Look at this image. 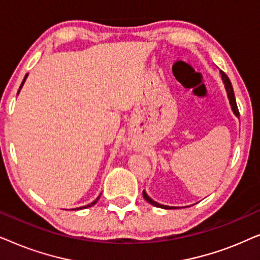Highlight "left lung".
<instances>
[{"mask_svg": "<svg viewBox=\"0 0 260 260\" xmlns=\"http://www.w3.org/2000/svg\"><path fill=\"white\" fill-rule=\"evenodd\" d=\"M220 73H221V78H222V81L223 84H225V88L227 91V95H229V99H230V104H231V108H232L234 115L237 117L240 116L239 113V110H238V106H237V102H236V97H234V91H233V87H232V84H231V80L230 78L227 77V74L225 72H222V71H220ZM143 198L147 200L149 204H151L152 206H156V207H159V208H165V209H172L174 207H169V206H165V205H159L157 202H155L154 200H151L150 198L148 197L147 193L143 191Z\"/></svg>", "mask_w": 260, "mask_h": 260, "instance_id": "8db88e82", "label": "left lung"}]
</instances>
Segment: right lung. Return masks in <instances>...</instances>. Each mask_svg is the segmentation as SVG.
I'll return each mask as SVG.
<instances>
[{
    "mask_svg": "<svg viewBox=\"0 0 260 260\" xmlns=\"http://www.w3.org/2000/svg\"><path fill=\"white\" fill-rule=\"evenodd\" d=\"M26 78H27V74H26V77H24V79L22 80V83H21V86H20V90H21V87H22V85H23V83H24V80H26ZM17 93H19V92H17ZM98 199H99V197L95 199V200L93 201V202H91L90 205H87V206H84V207H80V208H76V209H81V208H88V207H91V206H93L94 204H97V201H98Z\"/></svg>",
    "mask_w": 260,
    "mask_h": 260,
    "instance_id": "1",
    "label": "right lung"
}]
</instances>
